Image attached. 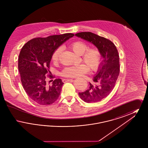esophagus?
Listing matches in <instances>:
<instances>
[{
	"instance_id": "obj_1",
	"label": "esophagus",
	"mask_w": 148,
	"mask_h": 148,
	"mask_svg": "<svg viewBox=\"0 0 148 148\" xmlns=\"http://www.w3.org/2000/svg\"><path fill=\"white\" fill-rule=\"evenodd\" d=\"M63 82L65 83V82H70L71 80H73L72 79H63Z\"/></svg>"
}]
</instances>
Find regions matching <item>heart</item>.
I'll use <instances>...</instances> for the list:
<instances>
[{
    "instance_id": "obj_1",
    "label": "heart",
    "mask_w": 148,
    "mask_h": 148,
    "mask_svg": "<svg viewBox=\"0 0 148 148\" xmlns=\"http://www.w3.org/2000/svg\"><path fill=\"white\" fill-rule=\"evenodd\" d=\"M69 48L75 54L81 56L85 63L65 67L61 72V75L67 77H77L82 76L89 71H97L101 62V56L100 50L97 48H89L88 44L84 41L77 40L69 45ZM62 50V47L55 50L51 56L52 60L56 63L59 61Z\"/></svg>"
}]
</instances>
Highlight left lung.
Listing matches in <instances>:
<instances>
[{"label": "left lung", "mask_w": 148, "mask_h": 148, "mask_svg": "<svg viewBox=\"0 0 148 148\" xmlns=\"http://www.w3.org/2000/svg\"><path fill=\"white\" fill-rule=\"evenodd\" d=\"M92 43L103 58L98 74L93 77L94 84L85 92H79L80 98L86 103L98 102L112 92L120 73L119 56L112 41L92 32H80L75 34Z\"/></svg>", "instance_id": "left-lung-1"}]
</instances>
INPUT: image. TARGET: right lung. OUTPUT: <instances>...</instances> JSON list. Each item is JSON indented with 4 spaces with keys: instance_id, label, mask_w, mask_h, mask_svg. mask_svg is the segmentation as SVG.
Returning a JSON list of instances; mask_svg holds the SVG:
<instances>
[{
    "instance_id": "obj_1",
    "label": "right lung",
    "mask_w": 148,
    "mask_h": 148,
    "mask_svg": "<svg viewBox=\"0 0 148 148\" xmlns=\"http://www.w3.org/2000/svg\"><path fill=\"white\" fill-rule=\"evenodd\" d=\"M74 35L66 33L35 38L21 48L18 59L21 84L29 98L38 104L50 105L59 97L64 84L62 79H56L48 86L46 75L50 79L54 77L49 71L53 51Z\"/></svg>"
}]
</instances>
